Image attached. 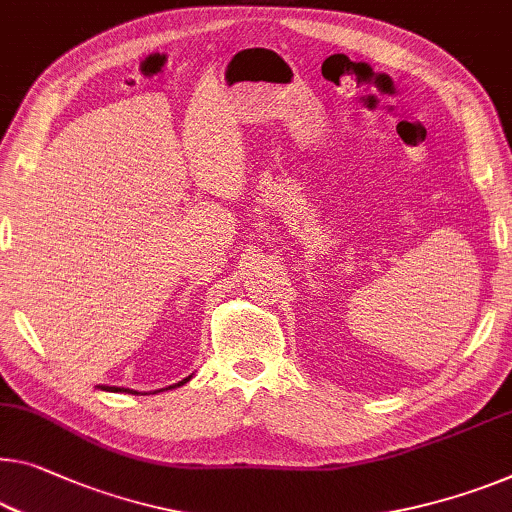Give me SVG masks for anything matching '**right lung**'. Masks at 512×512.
Returning <instances> with one entry per match:
<instances>
[{
  "mask_svg": "<svg viewBox=\"0 0 512 512\" xmlns=\"http://www.w3.org/2000/svg\"><path fill=\"white\" fill-rule=\"evenodd\" d=\"M190 379V377H188ZM188 379H183V381H179V384L177 386H181V384H186V381ZM105 388V386H103ZM172 388V386H170ZM105 391H114V393H119V391H126V393H133V391H128V388H119V386H108V388H105Z\"/></svg>",
  "mask_w": 512,
  "mask_h": 512,
  "instance_id": "add662e5",
  "label": "right lung"
}]
</instances>
